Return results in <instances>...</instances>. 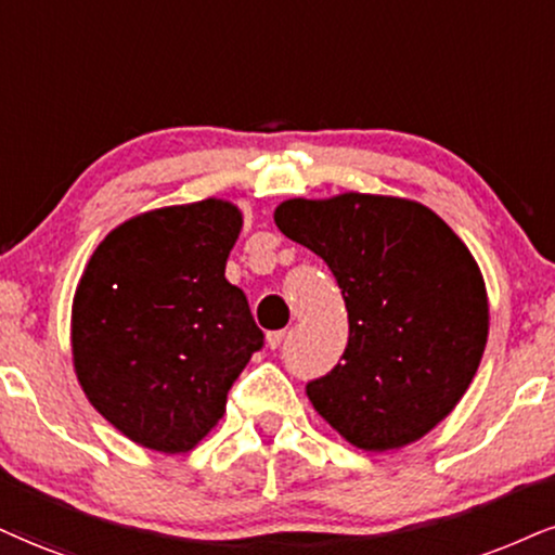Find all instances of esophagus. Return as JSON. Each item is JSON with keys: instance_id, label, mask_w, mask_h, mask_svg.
<instances>
[{"instance_id": "34e87169", "label": "esophagus", "mask_w": 555, "mask_h": 555, "mask_svg": "<svg viewBox=\"0 0 555 555\" xmlns=\"http://www.w3.org/2000/svg\"><path fill=\"white\" fill-rule=\"evenodd\" d=\"M283 339H285V332H267L264 334V341L270 350H278V347L283 345Z\"/></svg>"}]
</instances>
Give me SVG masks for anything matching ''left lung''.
Masks as SVG:
<instances>
[{"label": "left lung", "mask_w": 555, "mask_h": 555, "mask_svg": "<svg viewBox=\"0 0 555 555\" xmlns=\"http://www.w3.org/2000/svg\"><path fill=\"white\" fill-rule=\"evenodd\" d=\"M285 236L330 264L350 319L341 362L306 386L313 409L354 448H406L468 391L489 337L483 275L427 205L391 195L291 197Z\"/></svg>", "instance_id": "1"}]
</instances>
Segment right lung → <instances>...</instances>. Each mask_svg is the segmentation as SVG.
<instances>
[{
	"label": "right lung",
	"instance_id": "obj_1",
	"mask_svg": "<svg viewBox=\"0 0 555 555\" xmlns=\"http://www.w3.org/2000/svg\"><path fill=\"white\" fill-rule=\"evenodd\" d=\"M242 210L221 197L128 218L89 257L72 304L81 391L118 433L188 453L216 427L262 330L225 280Z\"/></svg>",
	"mask_w": 555,
	"mask_h": 555
}]
</instances>
